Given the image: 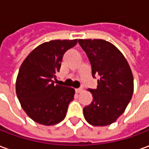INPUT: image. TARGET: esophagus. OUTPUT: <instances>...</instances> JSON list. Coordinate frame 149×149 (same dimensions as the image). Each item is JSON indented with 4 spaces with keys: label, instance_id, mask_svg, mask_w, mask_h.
I'll use <instances>...</instances> for the list:
<instances>
[{
    "label": "esophagus",
    "instance_id": "esophagus-1",
    "mask_svg": "<svg viewBox=\"0 0 149 149\" xmlns=\"http://www.w3.org/2000/svg\"><path fill=\"white\" fill-rule=\"evenodd\" d=\"M82 91H83V88H77V89H76L77 93H81Z\"/></svg>",
    "mask_w": 149,
    "mask_h": 149
}]
</instances>
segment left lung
<instances>
[{
	"label": "left lung",
	"mask_w": 149,
	"mask_h": 149,
	"mask_svg": "<svg viewBox=\"0 0 149 149\" xmlns=\"http://www.w3.org/2000/svg\"><path fill=\"white\" fill-rule=\"evenodd\" d=\"M92 65V73L100 76L96 89H88L93 101L84 108L88 123L93 126L111 125L125 112L133 94L131 68L122 52L102 39H79Z\"/></svg>",
	"instance_id": "obj_1"
}]
</instances>
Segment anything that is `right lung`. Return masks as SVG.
Returning <instances> with one entry per match:
<instances>
[{"mask_svg":"<svg viewBox=\"0 0 149 149\" xmlns=\"http://www.w3.org/2000/svg\"><path fill=\"white\" fill-rule=\"evenodd\" d=\"M77 39L55 40L35 48L22 62L16 81V93L22 109L33 120L54 125L65 119L74 88L54 84L65 52Z\"/></svg>","mask_w":149,"mask_h":149,"instance_id":"obj_1","label":"right lung"}]
</instances>
